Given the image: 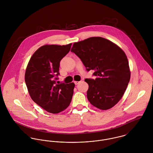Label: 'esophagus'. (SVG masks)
<instances>
[{"instance_id":"1","label":"esophagus","mask_w":153,"mask_h":153,"mask_svg":"<svg viewBox=\"0 0 153 153\" xmlns=\"http://www.w3.org/2000/svg\"><path fill=\"white\" fill-rule=\"evenodd\" d=\"M79 81H74V83H75V85L78 84H79Z\"/></svg>"}]
</instances>
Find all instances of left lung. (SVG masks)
I'll use <instances>...</instances> for the list:
<instances>
[{
    "mask_svg": "<svg viewBox=\"0 0 153 153\" xmlns=\"http://www.w3.org/2000/svg\"><path fill=\"white\" fill-rule=\"evenodd\" d=\"M71 51L86 67L94 70L95 79H85L87 98L94 107L102 110L114 107L121 100L130 79L127 57L117 45L101 37L75 42Z\"/></svg>",
    "mask_w": 153,
    "mask_h": 153,
    "instance_id": "1",
    "label": "left lung"
}]
</instances>
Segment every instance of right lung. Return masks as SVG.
<instances>
[{"instance_id":"obj_1","label":"right lung","mask_w":153,"mask_h":153,"mask_svg":"<svg viewBox=\"0 0 153 153\" xmlns=\"http://www.w3.org/2000/svg\"><path fill=\"white\" fill-rule=\"evenodd\" d=\"M72 44L46 45L32 56L25 80L32 100L46 111L56 114L66 109L72 100L74 83H61L58 76L61 59L69 52Z\"/></svg>"}]
</instances>
